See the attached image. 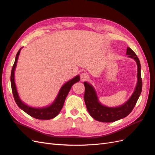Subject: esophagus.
Segmentation results:
<instances>
[{"mask_svg":"<svg viewBox=\"0 0 155 155\" xmlns=\"http://www.w3.org/2000/svg\"><path fill=\"white\" fill-rule=\"evenodd\" d=\"M80 78H81V81H86L89 78V76H88V74L87 72H84L81 74Z\"/></svg>","mask_w":155,"mask_h":155,"instance_id":"1","label":"esophagus"}]
</instances>
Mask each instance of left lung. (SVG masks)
Listing matches in <instances>:
<instances>
[{
    "label": "left lung",
    "mask_w": 155,
    "mask_h": 155,
    "mask_svg": "<svg viewBox=\"0 0 155 155\" xmlns=\"http://www.w3.org/2000/svg\"><path fill=\"white\" fill-rule=\"evenodd\" d=\"M126 55L133 59L137 64V83L134 91L129 99L124 104L117 107H107L101 104L98 99L96 91L91 83L84 82L85 87L84 100L89 114L94 119L101 122H113L128 116L137 104L142 90L141 78V65L137 55L129 47H127Z\"/></svg>",
    "instance_id": "1"
}]
</instances>
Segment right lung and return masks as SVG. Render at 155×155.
<instances>
[{
  "label": "right lung",
  "mask_w": 155,
  "mask_h": 155,
  "mask_svg": "<svg viewBox=\"0 0 155 155\" xmlns=\"http://www.w3.org/2000/svg\"><path fill=\"white\" fill-rule=\"evenodd\" d=\"M22 48L18 51L16 55L15 62H14L11 72V86L14 99H15L18 107L23 111H25L26 113L33 117V118L39 120L52 119L59 114V112L61 110L64 105L65 99H66L70 89H71L74 84L79 81V80H80V76H79V75H78V76H75L70 79V80L65 83L61 87V88H60L54 101L50 105L42 107H34L27 105L21 100L19 94L18 93L15 81V71L17 67L18 56H19Z\"/></svg>",
  "instance_id": "add662e5"
}]
</instances>
